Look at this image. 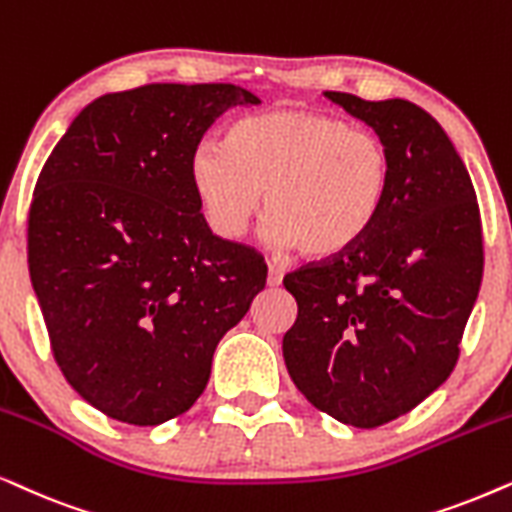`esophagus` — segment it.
<instances>
[{"label": "esophagus", "mask_w": 512, "mask_h": 512, "mask_svg": "<svg viewBox=\"0 0 512 512\" xmlns=\"http://www.w3.org/2000/svg\"><path fill=\"white\" fill-rule=\"evenodd\" d=\"M267 283H269V288H278V285L283 283V269L276 267V264H269Z\"/></svg>", "instance_id": "esophagus-1"}]
</instances>
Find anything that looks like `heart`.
Instances as JSON below:
<instances>
[{
  "label": "heart",
  "instance_id": "1",
  "mask_svg": "<svg viewBox=\"0 0 512 512\" xmlns=\"http://www.w3.org/2000/svg\"><path fill=\"white\" fill-rule=\"evenodd\" d=\"M391 177L393 154L377 133L302 107L238 119L227 140H203L189 156V180L217 236H241L262 196L264 238L309 260L365 238Z\"/></svg>",
  "mask_w": 512,
  "mask_h": 512
}]
</instances>
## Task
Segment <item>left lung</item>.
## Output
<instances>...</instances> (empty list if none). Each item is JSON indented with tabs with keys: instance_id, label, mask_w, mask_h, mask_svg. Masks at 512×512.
Masks as SVG:
<instances>
[{
	"instance_id": "8db88e82",
	"label": "left lung",
	"mask_w": 512,
	"mask_h": 512,
	"mask_svg": "<svg viewBox=\"0 0 512 512\" xmlns=\"http://www.w3.org/2000/svg\"><path fill=\"white\" fill-rule=\"evenodd\" d=\"M325 98L391 149V192L351 250L283 278L297 299L283 358L313 407L377 428L454 370L482 283L480 208L461 156L426 109L339 91Z\"/></svg>"
}]
</instances>
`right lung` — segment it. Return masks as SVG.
Returning <instances> with one entry per match:
<instances>
[{
	"instance_id": "add662e5",
	"label": "right lung",
	"mask_w": 512,
	"mask_h": 512,
	"mask_svg": "<svg viewBox=\"0 0 512 512\" xmlns=\"http://www.w3.org/2000/svg\"><path fill=\"white\" fill-rule=\"evenodd\" d=\"M257 102L234 84L100 95L39 173L30 281L58 367L107 417L159 426L187 412L220 339L267 285L260 252L210 231L189 180L210 124Z\"/></svg>"
}]
</instances>
